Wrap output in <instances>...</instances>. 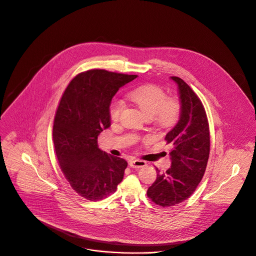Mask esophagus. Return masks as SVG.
Wrapping results in <instances>:
<instances>
[{"label": "esophagus", "mask_w": 256, "mask_h": 256, "mask_svg": "<svg viewBox=\"0 0 256 256\" xmlns=\"http://www.w3.org/2000/svg\"><path fill=\"white\" fill-rule=\"evenodd\" d=\"M128 164H130V168H143V166H146V162L141 160H130L128 162Z\"/></svg>", "instance_id": "esophagus-1"}]
</instances>
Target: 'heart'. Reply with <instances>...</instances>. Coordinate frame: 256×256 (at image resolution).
I'll use <instances>...</instances> for the list:
<instances>
[{
	"instance_id": "1",
	"label": "heart",
	"mask_w": 256,
	"mask_h": 256,
	"mask_svg": "<svg viewBox=\"0 0 256 256\" xmlns=\"http://www.w3.org/2000/svg\"><path fill=\"white\" fill-rule=\"evenodd\" d=\"M128 99L142 115L160 128H168L176 122L180 113V104L174 98H166V92L155 84H145L134 88L128 94ZM122 110L120 101L114 100L109 108L110 118L117 122Z\"/></svg>"
}]
</instances>
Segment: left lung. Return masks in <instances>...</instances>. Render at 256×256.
<instances>
[{
	"mask_svg": "<svg viewBox=\"0 0 256 256\" xmlns=\"http://www.w3.org/2000/svg\"><path fill=\"white\" fill-rule=\"evenodd\" d=\"M176 82L180 117L166 140L172 145L170 168L164 174L157 168V179L148 188L147 196L160 206H172L187 200L204 174L210 157V128L202 101L180 78Z\"/></svg>",
	"mask_w": 256,
	"mask_h": 256,
	"instance_id": "obj_1",
	"label": "left lung"
}]
</instances>
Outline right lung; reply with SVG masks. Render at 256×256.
I'll list each match as a JSON object with an SVG mask.
<instances>
[{
  "label": "right lung",
  "mask_w": 256,
  "mask_h": 256,
  "mask_svg": "<svg viewBox=\"0 0 256 256\" xmlns=\"http://www.w3.org/2000/svg\"><path fill=\"white\" fill-rule=\"evenodd\" d=\"M136 78L138 75L90 70L70 82L59 102L54 124L56 157L71 187L86 200L108 197L122 180L126 160L100 150L98 136L111 126L112 98Z\"/></svg>",
  "instance_id": "add662e5"
}]
</instances>
